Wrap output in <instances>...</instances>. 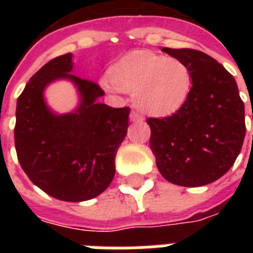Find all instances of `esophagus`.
<instances>
[{
    "instance_id": "1",
    "label": "esophagus",
    "mask_w": 253,
    "mask_h": 253,
    "mask_svg": "<svg viewBox=\"0 0 253 253\" xmlns=\"http://www.w3.org/2000/svg\"><path fill=\"white\" fill-rule=\"evenodd\" d=\"M130 119L132 121V122H139V121H143V119H144V117H143L142 114H139L138 111L132 110L130 114Z\"/></svg>"
}]
</instances>
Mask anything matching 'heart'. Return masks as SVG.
Returning <instances> with one entry per match:
<instances>
[{
  "mask_svg": "<svg viewBox=\"0 0 253 253\" xmlns=\"http://www.w3.org/2000/svg\"><path fill=\"white\" fill-rule=\"evenodd\" d=\"M110 81L103 85L134 91L136 106L154 115L178 110L192 87V71L186 63L148 51H136L117 61L110 68Z\"/></svg>",
  "mask_w": 253,
  "mask_h": 253,
  "instance_id": "obj_1",
  "label": "heart"
}]
</instances>
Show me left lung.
Here are the masks:
<instances>
[{
  "label": "left lung",
  "mask_w": 253,
  "mask_h": 253,
  "mask_svg": "<svg viewBox=\"0 0 253 253\" xmlns=\"http://www.w3.org/2000/svg\"><path fill=\"white\" fill-rule=\"evenodd\" d=\"M192 71L182 106L164 118H147L159 172L180 186H202L235 163L246 136L244 102L235 79L215 59L190 48H163Z\"/></svg>",
  "instance_id": "left-lung-1"
}]
</instances>
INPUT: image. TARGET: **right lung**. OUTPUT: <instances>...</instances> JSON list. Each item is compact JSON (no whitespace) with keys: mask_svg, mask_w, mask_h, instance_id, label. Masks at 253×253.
Listing matches in <instances>:
<instances>
[{"mask_svg":"<svg viewBox=\"0 0 253 253\" xmlns=\"http://www.w3.org/2000/svg\"><path fill=\"white\" fill-rule=\"evenodd\" d=\"M72 55L49 60L18 97L14 143L18 162L29 178L53 198L80 202L94 198L114 178L115 155L127 134L130 107L107 106L97 83L71 73ZM69 78L82 93L81 107L55 116L45 106L44 87Z\"/></svg>","mask_w":253,"mask_h":253,"instance_id":"obj_1","label":"right lung"}]
</instances>
